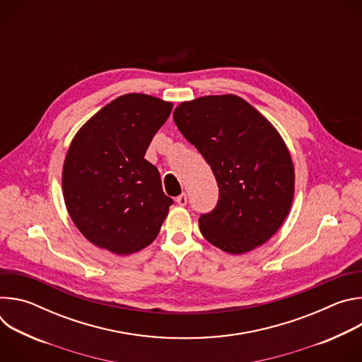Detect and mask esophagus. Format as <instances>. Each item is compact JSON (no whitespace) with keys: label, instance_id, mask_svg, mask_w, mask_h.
Listing matches in <instances>:
<instances>
[{"label":"esophagus","instance_id":"34e87169","mask_svg":"<svg viewBox=\"0 0 362 362\" xmlns=\"http://www.w3.org/2000/svg\"><path fill=\"white\" fill-rule=\"evenodd\" d=\"M176 202H177L179 206H186V204H187V196H186V193H182L180 196H177V197H176Z\"/></svg>","mask_w":362,"mask_h":362}]
</instances>
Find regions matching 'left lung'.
Wrapping results in <instances>:
<instances>
[{
	"label": "left lung",
	"mask_w": 362,
	"mask_h": 362,
	"mask_svg": "<svg viewBox=\"0 0 362 362\" xmlns=\"http://www.w3.org/2000/svg\"><path fill=\"white\" fill-rule=\"evenodd\" d=\"M173 119L218 182L216 208L199 218L204 239L232 255L269 240L286 219L295 192L292 158L278 130L235 94L183 101Z\"/></svg>",
	"instance_id": "8db88e82"
}]
</instances>
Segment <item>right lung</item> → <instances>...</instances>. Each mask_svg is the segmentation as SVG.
Instances as JSON below:
<instances>
[{
  "label": "right lung",
  "mask_w": 362,
  "mask_h": 362,
  "mask_svg": "<svg viewBox=\"0 0 362 362\" xmlns=\"http://www.w3.org/2000/svg\"><path fill=\"white\" fill-rule=\"evenodd\" d=\"M172 109L170 101L148 94H123L71 140L63 196L76 228L93 245L122 256L158 238L173 200L144 154Z\"/></svg>",
  "instance_id": "add662e5"
}]
</instances>
